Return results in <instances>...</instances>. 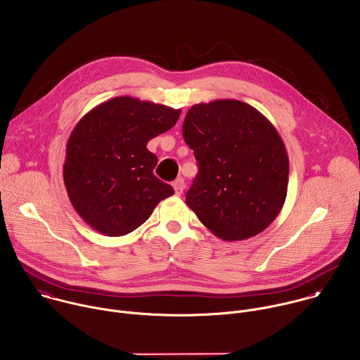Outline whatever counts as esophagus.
<instances>
[{
	"instance_id": "34e87169",
	"label": "esophagus",
	"mask_w": 360,
	"mask_h": 360,
	"mask_svg": "<svg viewBox=\"0 0 360 360\" xmlns=\"http://www.w3.org/2000/svg\"><path fill=\"white\" fill-rule=\"evenodd\" d=\"M172 186H174L175 193H176V195H181V193L184 192V189H185V182H184L182 178H176V179L174 181Z\"/></svg>"
}]
</instances>
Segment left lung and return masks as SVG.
Masks as SVG:
<instances>
[{
    "label": "left lung",
    "mask_w": 360,
    "mask_h": 360,
    "mask_svg": "<svg viewBox=\"0 0 360 360\" xmlns=\"http://www.w3.org/2000/svg\"><path fill=\"white\" fill-rule=\"evenodd\" d=\"M182 135L199 171L186 205L215 236L252 238L279 215L288 192L289 158L272 122L236 99L189 108Z\"/></svg>",
    "instance_id": "1"
}]
</instances>
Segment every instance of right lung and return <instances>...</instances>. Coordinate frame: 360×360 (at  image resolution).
I'll use <instances>...</instances> for the list:
<instances>
[{
    "mask_svg": "<svg viewBox=\"0 0 360 360\" xmlns=\"http://www.w3.org/2000/svg\"><path fill=\"white\" fill-rule=\"evenodd\" d=\"M181 110L132 96L111 98L86 112L67 142L64 184L77 214L105 236L141 226L174 195L153 175L158 158L146 143L169 131Z\"/></svg>",
    "mask_w": 360,
    "mask_h": 360,
    "instance_id": "right-lung-1",
    "label": "right lung"
}]
</instances>
